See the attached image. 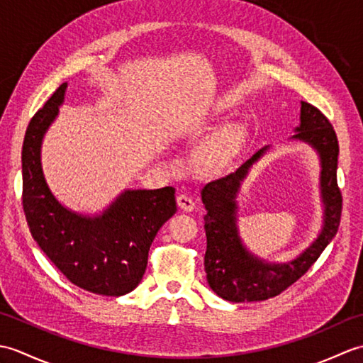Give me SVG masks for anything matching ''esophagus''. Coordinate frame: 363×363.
<instances>
[{
	"instance_id": "1",
	"label": "esophagus",
	"mask_w": 363,
	"mask_h": 363,
	"mask_svg": "<svg viewBox=\"0 0 363 363\" xmlns=\"http://www.w3.org/2000/svg\"><path fill=\"white\" fill-rule=\"evenodd\" d=\"M176 201H177V206H179L182 211L191 212V211L195 209V199L191 198V196H189V195H186V194H179V195H177Z\"/></svg>"
}]
</instances>
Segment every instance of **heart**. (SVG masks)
Returning a JSON list of instances; mask_svg holds the SVG:
<instances>
[{"mask_svg":"<svg viewBox=\"0 0 363 363\" xmlns=\"http://www.w3.org/2000/svg\"><path fill=\"white\" fill-rule=\"evenodd\" d=\"M243 138L245 134L240 126H228L220 130L196 152L198 168L204 173L221 172L240 151Z\"/></svg>","mask_w":363,"mask_h":363,"instance_id":"obj_1","label":"heart"}]
</instances>
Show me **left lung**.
<instances>
[{
    "instance_id": "1",
    "label": "left lung",
    "mask_w": 363,
    "mask_h": 363,
    "mask_svg": "<svg viewBox=\"0 0 363 363\" xmlns=\"http://www.w3.org/2000/svg\"><path fill=\"white\" fill-rule=\"evenodd\" d=\"M299 120L296 134L291 138L311 145L320 156V189L325 204L321 233L309 248L287 264H268L243 246L237 229L235 196L251 165L264 156L268 146L254 154L237 172L206 184L201 191L207 211L204 215L207 237L204 269L211 289L223 299L243 303L277 296L317 262L340 226L342 191L337 186L338 140L335 130L317 107L306 101H301Z\"/></svg>"
}]
</instances>
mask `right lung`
Masks as SVG:
<instances>
[{
  "label": "right lung",
  "instance_id": "right-lung-1",
  "mask_svg": "<svg viewBox=\"0 0 363 363\" xmlns=\"http://www.w3.org/2000/svg\"><path fill=\"white\" fill-rule=\"evenodd\" d=\"M65 90L67 82L28 125L21 150L23 211L34 240L68 281L96 295L121 296L142 281L154 237L176 212L174 189L125 190L96 217L60 204L45 181L40 148Z\"/></svg>",
  "mask_w": 363,
  "mask_h": 363
}]
</instances>
